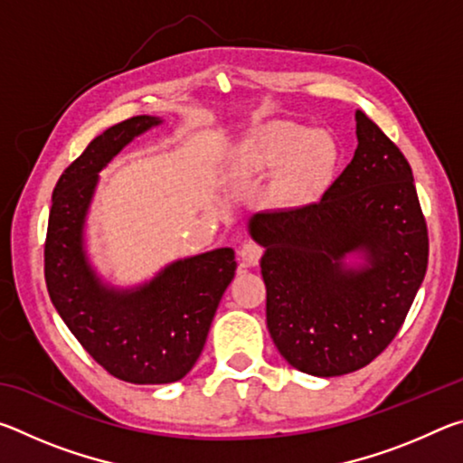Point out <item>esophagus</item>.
I'll return each instance as SVG.
<instances>
[{
	"label": "esophagus",
	"instance_id": "obj_1",
	"mask_svg": "<svg viewBox=\"0 0 463 463\" xmlns=\"http://www.w3.org/2000/svg\"><path fill=\"white\" fill-rule=\"evenodd\" d=\"M261 255H263V247L257 245V242H253V241L245 242V245H242L239 250V257L245 268H253V265L260 263Z\"/></svg>",
	"mask_w": 463,
	"mask_h": 463
}]
</instances>
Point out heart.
<instances>
[{
    "label": "heart",
    "instance_id": "obj_1",
    "mask_svg": "<svg viewBox=\"0 0 463 463\" xmlns=\"http://www.w3.org/2000/svg\"><path fill=\"white\" fill-rule=\"evenodd\" d=\"M335 165L336 148L325 132L294 122H273L242 140L231 169L241 179L279 171V198L292 206H308L325 194Z\"/></svg>",
    "mask_w": 463,
    "mask_h": 463
}]
</instances>
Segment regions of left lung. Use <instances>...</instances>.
Returning a JSON list of instances; mask_svg holds the SVG:
<instances>
[{
	"instance_id": "left-lung-1",
	"label": "left lung",
	"mask_w": 463,
	"mask_h": 463,
	"mask_svg": "<svg viewBox=\"0 0 463 463\" xmlns=\"http://www.w3.org/2000/svg\"><path fill=\"white\" fill-rule=\"evenodd\" d=\"M355 122L354 159L320 202L249 221L265 247L271 339L289 365L318 378L362 370L388 347L429 261L409 161L362 109Z\"/></svg>"
}]
</instances>
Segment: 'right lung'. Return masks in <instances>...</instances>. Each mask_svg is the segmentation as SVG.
I'll return each mask as SVG.
<instances>
[{"label": "right lung", "mask_w": 463, "mask_h": 463, "mask_svg": "<svg viewBox=\"0 0 463 463\" xmlns=\"http://www.w3.org/2000/svg\"><path fill=\"white\" fill-rule=\"evenodd\" d=\"M161 122L135 116L91 140L54 185L44 245L54 308L106 372L130 383H171L192 370L237 269L231 247L177 260L135 288L108 284L91 265L85 224L99 171Z\"/></svg>", "instance_id": "right-lung-1"}]
</instances>
